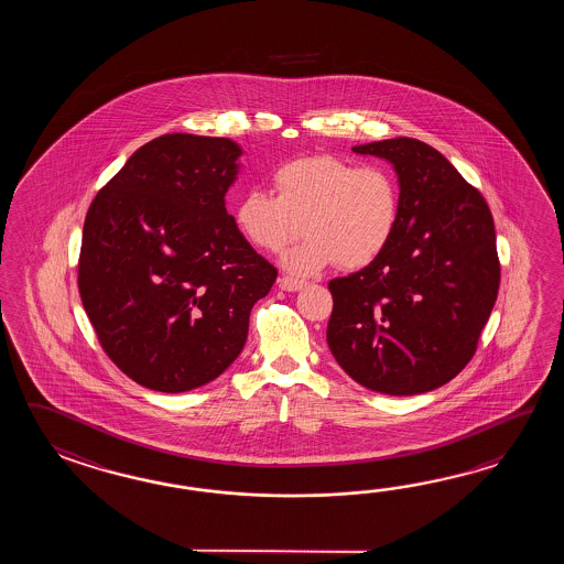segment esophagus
<instances>
[{"instance_id":"34e87169","label":"esophagus","mask_w":564,"mask_h":564,"mask_svg":"<svg viewBox=\"0 0 564 564\" xmlns=\"http://www.w3.org/2000/svg\"><path fill=\"white\" fill-rule=\"evenodd\" d=\"M304 286H306V282H304V280H299V278H280V288H282V290H286V292H296V290H302Z\"/></svg>"}]
</instances>
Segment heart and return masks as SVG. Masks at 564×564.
<instances>
[{"mask_svg":"<svg viewBox=\"0 0 564 564\" xmlns=\"http://www.w3.org/2000/svg\"><path fill=\"white\" fill-rule=\"evenodd\" d=\"M276 195L243 193L234 205L241 238L262 252H278L304 228V238L282 253L292 274L311 276L338 262L360 270L383 256L401 219V192L383 165H359L336 155L300 156L274 173Z\"/></svg>","mask_w":564,"mask_h":564,"instance_id":"obj_1","label":"heart"}]
</instances>
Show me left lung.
<instances>
[{
  "label": "left lung",
  "mask_w": 564,
  "mask_h": 564,
  "mask_svg": "<svg viewBox=\"0 0 564 564\" xmlns=\"http://www.w3.org/2000/svg\"><path fill=\"white\" fill-rule=\"evenodd\" d=\"M395 169L401 219L379 260L328 282L326 340L352 381L420 395L474 357L500 286L490 207L440 151L399 137L357 144Z\"/></svg>",
  "instance_id": "obj_1"
}]
</instances>
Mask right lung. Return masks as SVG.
<instances>
[{
	"instance_id": "add662e5",
	"label": "right lung",
	"mask_w": 564,
	"mask_h": 564,
	"mask_svg": "<svg viewBox=\"0 0 564 564\" xmlns=\"http://www.w3.org/2000/svg\"><path fill=\"white\" fill-rule=\"evenodd\" d=\"M241 153L224 137L163 134L86 214L80 299L108 357L147 389L183 393L217 379L276 282L226 209Z\"/></svg>"
}]
</instances>
